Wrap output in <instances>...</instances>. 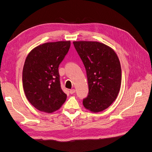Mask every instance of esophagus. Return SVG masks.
Instances as JSON below:
<instances>
[{
    "label": "esophagus",
    "instance_id": "esophagus-1",
    "mask_svg": "<svg viewBox=\"0 0 152 152\" xmlns=\"http://www.w3.org/2000/svg\"><path fill=\"white\" fill-rule=\"evenodd\" d=\"M75 92H76V90L75 89H71L70 91V93L72 94L74 93H75Z\"/></svg>",
    "mask_w": 152,
    "mask_h": 152
}]
</instances>
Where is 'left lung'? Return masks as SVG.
Segmentation results:
<instances>
[{
    "instance_id": "left-lung-1",
    "label": "left lung",
    "mask_w": 152,
    "mask_h": 152,
    "mask_svg": "<svg viewBox=\"0 0 152 152\" xmlns=\"http://www.w3.org/2000/svg\"><path fill=\"white\" fill-rule=\"evenodd\" d=\"M74 45L86 68L88 95L83 100L85 109L101 112L117 99L121 84V68L116 53L102 43L74 42Z\"/></svg>"
}]
</instances>
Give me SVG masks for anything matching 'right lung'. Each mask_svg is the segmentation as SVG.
I'll return each mask as SVG.
<instances>
[{"mask_svg":"<svg viewBox=\"0 0 152 152\" xmlns=\"http://www.w3.org/2000/svg\"><path fill=\"white\" fill-rule=\"evenodd\" d=\"M70 47V41L43 43L27 55L23 70V86L27 99L35 109L51 113L65 102L58 67Z\"/></svg>","mask_w":152,"mask_h":152,"instance_id":"add662e5","label":"right lung"}]
</instances>
